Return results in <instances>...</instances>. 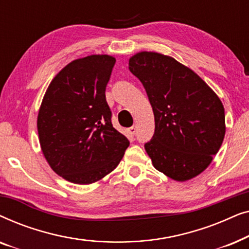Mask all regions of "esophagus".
<instances>
[{"instance_id":"1","label":"esophagus","mask_w":249,"mask_h":249,"mask_svg":"<svg viewBox=\"0 0 249 249\" xmlns=\"http://www.w3.org/2000/svg\"><path fill=\"white\" fill-rule=\"evenodd\" d=\"M128 132H129V135L130 136H135V134H136V127H130L128 129Z\"/></svg>"}]
</instances>
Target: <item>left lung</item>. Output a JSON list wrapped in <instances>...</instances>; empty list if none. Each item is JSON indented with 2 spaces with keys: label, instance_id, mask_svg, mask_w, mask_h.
<instances>
[{
  "label": "left lung",
  "instance_id": "8db88e82",
  "mask_svg": "<svg viewBox=\"0 0 249 249\" xmlns=\"http://www.w3.org/2000/svg\"><path fill=\"white\" fill-rule=\"evenodd\" d=\"M129 70L142 81L155 120L145 149L156 170L177 181L202 173L226 135L222 102L198 74L171 56L139 52Z\"/></svg>",
  "mask_w": 249,
  "mask_h": 249
}]
</instances>
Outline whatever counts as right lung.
<instances>
[{"label": "right lung", "instance_id": "right-lung-1", "mask_svg": "<svg viewBox=\"0 0 249 249\" xmlns=\"http://www.w3.org/2000/svg\"><path fill=\"white\" fill-rule=\"evenodd\" d=\"M115 59L89 55L67 64L51 81L37 118L40 147L54 172L89 185L124 158L129 141L113 128L105 89Z\"/></svg>", "mask_w": 249, "mask_h": 249}]
</instances>
